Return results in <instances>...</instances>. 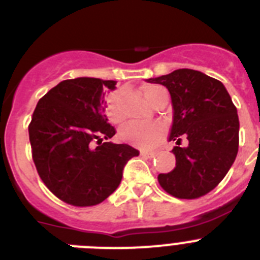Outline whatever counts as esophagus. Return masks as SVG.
Wrapping results in <instances>:
<instances>
[{
  "label": "esophagus",
  "instance_id": "obj_1",
  "mask_svg": "<svg viewBox=\"0 0 260 260\" xmlns=\"http://www.w3.org/2000/svg\"><path fill=\"white\" fill-rule=\"evenodd\" d=\"M155 155H156L155 151H146V150L141 151V156H143V157H153Z\"/></svg>",
  "mask_w": 260,
  "mask_h": 260
}]
</instances>
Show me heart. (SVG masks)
Listing matches in <instances>:
<instances>
[{
    "instance_id": "obj_1",
    "label": "heart",
    "mask_w": 260,
    "mask_h": 260,
    "mask_svg": "<svg viewBox=\"0 0 260 260\" xmlns=\"http://www.w3.org/2000/svg\"><path fill=\"white\" fill-rule=\"evenodd\" d=\"M143 95L148 103L155 105L156 103L167 96V91L161 86L148 84L143 87ZM107 116L112 123H121L125 118L122 104H121V92H113L108 99ZM165 133V125L161 121L151 122H130L119 130V138L123 142L142 148H151L155 146Z\"/></svg>"
}]
</instances>
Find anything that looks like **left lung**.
I'll use <instances>...</instances> for the list:
<instances>
[{
  "label": "left lung",
  "mask_w": 260,
  "mask_h": 260,
  "mask_svg": "<svg viewBox=\"0 0 260 260\" xmlns=\"http://www.w3.org/2000/svg\"><path fill=\"white\" fill-rule=\"evenodd\" d=\"M147 82L168 88L173 104L169 141L176 167L157 176L162 189L180 199L208 194L228 173L238 152L237 108L220 80L191 69H178ZM188 146L180 147L182 138Z\"/></svg>",
  "instance_id": "left-lung-1"
}]
</instances>
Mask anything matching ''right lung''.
Wrapping results in <instances>:
<instances>
[{"mask_svg":"<svg viewBox=\"0 0 260 260\" xmlns=\"http://www.w3.org/2000/svg\"><path fill=\"white\" fill-rule=\"evenodd\" d=\"M114 80H62L39 100L28 125L32 160L50 192L75 207L102 203L118 187L126 162L139 155L128 144L103 142L116 134L108 123L107 91Z\"/></svg>","mask_w":260,"mask_h":260,"instance_id":"add662e5","label":"right lung"}]
</instances>
